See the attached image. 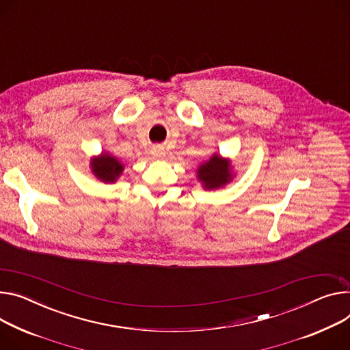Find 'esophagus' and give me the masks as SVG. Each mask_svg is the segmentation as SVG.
Listing matches in <instances>:
<instances>
[{
  "mask_svg": "<svg viewBox=\"0 0 350 350\" xmlns=\"http://www.w3.org/2000/svg\"><path fill=\"white\" fill-rule=\"evenodd\" d=\"M151 154H152V157L157 158V159H163V158L165 157V151H164L163 147H152Z\"/></svg>",
  "mask_w": 350,
  "mask_h": 350,
  "instance_id": "esophagus-1",
  "label": "esophagus"
}]
</instances>
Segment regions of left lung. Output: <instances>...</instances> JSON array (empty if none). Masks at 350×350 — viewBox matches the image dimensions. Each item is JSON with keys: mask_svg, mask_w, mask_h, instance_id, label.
Returning <instances> with one entry per match:
<instances>
[{"mask_svg": "<svg viewBox=\"0 0 350 350\" xmlns=\"http://www.w3.org/2000/svg\"><path fill=\"white\" fill-rule=\"evenodd\" d=\"M198 179L204 189H219L232 179L230 161L214 152L198 168Z\"/></svg>", "mask_w": 350, "mask_h": 350, "instance_id": "obj_1", "label": "left lung"}]
</instances>
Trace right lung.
Instances as JSON below:
<instances>
[{"mask_svg":"<svg viewBox=\"0 0 350 350\" xmlns=\"http://www.w3.org/2000/svg\"><path fill=\"white\" fill-rule=\"evenodd\" d=\"M92 174L102 182H115L123 172V164L120 161L107 152H102L99 157L91 159Z\"/></svg>","mask_w":350,"mask_h":350,"instance_id":"1","label":"right lung"}]
</instances>
